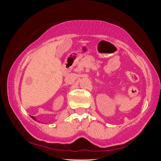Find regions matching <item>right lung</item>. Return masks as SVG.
Wrapping results in <instances>:
<instances>
[{
    "instance_id": "obj_1",
    "label": "right lung",
    "mask_w": 161,
    "mask_h": 161,
    "mask_svg": "<svg viewBox=\"0 0 161 161\" xmlns=\"http://www.w3.org/2000/svg\"><path fill=\"white\" fill-rule=\"evenodd\" d=\"M31 117H32V119H33L34 120H35V121H36V119H35V117H34V116H31Z\"/></svg>"
}]
</instances>
